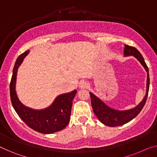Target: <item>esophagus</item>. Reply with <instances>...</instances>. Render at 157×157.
<instances>
[{"instance_id":"34e87169","label":"esophagus","mask_w":157,"mask_h":157,"mask_svg":"<svg viewBox=\"0 0 157 157\" xmlns=\"http://www.w3.org/2000/svg\"><path fill=\"white\" fill-rule=\"evenodd\" d=\"M90 86V84L86 81H82L79 84V88L80 89H87Z\"/></svg>"}]
</instances>
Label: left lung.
Segmentation results:
<instances>
[{
    "label": "left lung",
    "instance_id": "1",
    "mask_svg": "<svg viewBox=\"0 0 157 157\" xmlns=\"http://www.w3.org/2000/svg\"><path fill=\"white\" fill-rule=\"evenodd\" d=\"M123 54L125 57L130 56H134L135 58H136L138 60V61L145 69L147 74L146 94L143 98V99H142V101L133 109L120 111V110L113 109L107 106L99 97H97L93 93L90 92L94 113L97 116L100 122L107 126H110V127H116V126L122 125L123 124L130 122L133 118H135L138 115L140 112L141 111V110L144 107L147 96H148L149 88V69L148 67L147 66V64L145 63V61H144L142 54L139 52V51L137 48L132 47V46L126 45V44H125Z\"/></svg>",
    "mask_w": 157,
    "mask_h": 157
}]
</instances>
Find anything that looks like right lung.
Wrapping results in <instances>:
<instances>
[{"instance_id":"1","label":"right lung","mask_w":157,"mask_h":157,"mask_svg":"<svg viewBox=\"0 0 157 157\" xmlns=\"http://www.w3.org/2000/svg\"><path fill=\"white\" fill-rule=\"evenodd\" d=\"M29 53V51L27 50L22 53L14 65L10 85L12 104L20 118L32 129L43 134L58 132L64 129L70 122L72 100L77 90L58 96L51 105L46 109L36 110L25 106L18 99L15 86L17 70Z\"/></svg>"}]
</instances>
